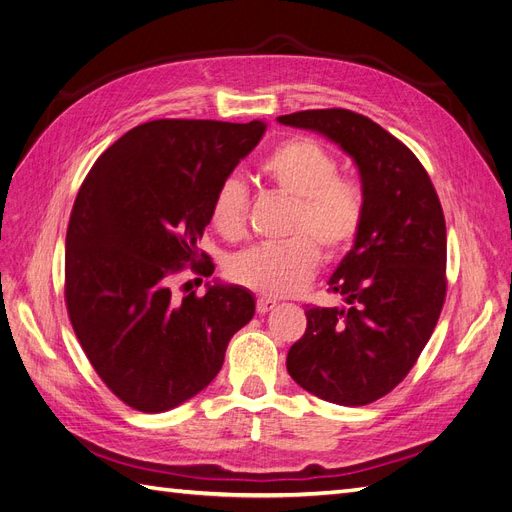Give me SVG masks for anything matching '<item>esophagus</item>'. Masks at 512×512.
I'll return each mask as SVG.
<instances>
[{"mask_svg":"<svg viewBox=\"0 0 512 512\" xmlns=\"http://www.w3.org/2000/svg\"><path fill=\"white\" fill-rule=\"evenodd\" d=\"M275 307H277V301L271 299V297H260L256 301V312L258 314H267V312H271V309H275Z\"/></svg>","mask_w":512,"mask_h":512,"instance_id":"esophagus-1","label":"esophagus"}]
</instances>
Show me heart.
Instances as JSON below:
<instances>
[{"mask_svg":"<svg viewBox=\"0 0 512 512\" xmlns=\"http://www.w3.org/2000/svg\"><path fill=\"white\" fill-rule=\"evenodd\" d=\"M260 175L277 192L292 198L286 226L290 239L260 243L226 265L235 284L265 297H286L301 290L324 258L346 254L365 218V192L359 181L337 175V160L329 149L305 136L277 145L260 166ZM250 192L239 177H226L215 190L209 222L228 241L243 237Z\"/></svg>","mask_w":512,"mask_h":512,"instance_id":"b5f03b06","label":"heart"}]
</instances>
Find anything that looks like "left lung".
Instances as JSON below:
<instances>
[{
	"mask_svg": "<svg viewBox=\"0 0 512 512\" xmlns=\"http://www.w3.org/2000/svg\"><path fill=\"white\" fill-rule=\"evenodd\" d=\"M337 143L359 166L365 218L331 275L344 307H309L288 350L292 380L339 406H367L408 376L446 299V224L423 164L393 134L346 108L277 117Z\"/></svg>",
	"mask_w": 512,
	"mask_h": 512,
	"instance_id": "left-lung-1",
	"label": "left lung"
}]
</instances>
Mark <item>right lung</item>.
I'll return each instance as SVG.
<instances>
[{
	"mask_svg": "<svg viewBox=\"0 0 512 512\" xmlns=\"http://www.w3.org/2000/svg\"><path fill=\"white\" fill-rule=\"evenodd\" d=\"M265 123L156 119L108 147L76 194L66 235V307L96 374L123 404L158 414L218 376L230 337L254 316L250 290L209 286L173 297L198 250L215 190L265 134ZM206 262L203 263L202 260Z\"/></svg>",
	"mask_w": 512,
	"mask_h": 512,
	"instance_id": "add662e5",
	"label": "right lung"
}]
</instances>
